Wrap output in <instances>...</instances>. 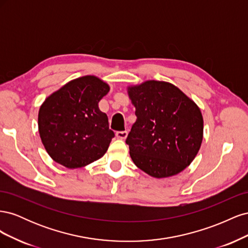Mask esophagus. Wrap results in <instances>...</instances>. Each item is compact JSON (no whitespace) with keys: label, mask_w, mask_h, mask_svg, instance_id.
Here are the masks:
<instances>
[{"label":"esophagus","mask_w":248,"mask_h":248,"mask_svg":"<svg viewBox=\"0 0 248 248\" xmlns=\"http://www.w3.org/2000/svg\"><path fill=\"white\" fill-rule=\"evenodd\" d=\"M127 134H128V132L127 131H118L116 133V137L120 140H125L127 138Z\"/></svg>","instance_id":"34e87169"}]
</instances>
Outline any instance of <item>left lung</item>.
<instances>
[{
  "label": "left lung",
  "instance_id": "left-lung-1",
  "mask_svg": "<svg viewBox=\"0 0 248 248\" xmlns=\"http://www.w3.org/2000/svg\"><path fill=\"white\" fill-rule=\"evenodd\" d=\"M127 93L138 118L126 139L134 164L157 179L184 170L196 158L204 136L197 103L162 80L130 85Z\"/></svg>",
  "mask_w": 248,
  "mask_h": 248
}]
</instances>
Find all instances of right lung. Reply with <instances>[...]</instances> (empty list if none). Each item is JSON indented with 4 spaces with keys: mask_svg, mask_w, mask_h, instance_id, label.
<instances>
[{
    "mask_svg": "<svg viewBox=\"0 0 248 248\" xmlns=\"http://www.w3.org/2000/svg\"><path fill=\"white\" fill-rule=\"evenodd\" d=\"M108 92L106 81L85 76L46 97L38 112V131L52 160L67 169H78L106 154L115 134L98 103Z\"/></svg>",
    "mask_w": 248,
    "mask_h": 248,
    "instance_id": "1",
    "label": "right lung"
}]
</instances>
